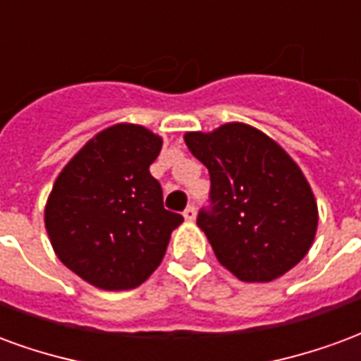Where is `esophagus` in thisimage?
Instances as JSON below:
<instances>
[{
	"mask_svg": "<svg viewBox=\"0 0 361 361\" xmlns=\"http://www.w3.org/2000/svg\"><path fill=\"white\" fill-rule=\"evenodd\" d=\"M195 216H197L195 207H193V204H189L188 209L183 211V219L188 220V222H193V220H195Z\"/></svg>",
	"mask_w": 361,
	"mask_h": 361,
	"instance_id": "1",
	"label": "esophagus"
}]
</instances>
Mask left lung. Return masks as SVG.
I'll list each match as a JSON object with an SVG mask.
<instances>
[{
  "instance_id": "8db88e82",
  "label": "left lung",
  "mask_w": 361,
  "mask_h": 361,
  "mask_svg": "<svg viewBox=\"0 0 361 361\" xmlns=\"http://www.w3.org/2000/svg\"><path fill=\"white\" fill-rule=\"evenodd\" d=\"M211 176V209L197 226L212 251L243 282H271L302 261L319 212L305 176L279 142L247 123L183 135Z\"/></svg>"
}]
</instances>
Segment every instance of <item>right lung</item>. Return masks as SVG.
Here are the masks:
<instances>
[{
  "label": "right lung",
  "mask_w": 361,
  "mask_h": 361,
  "mask_svg": "<svg viewBox=\"0 0 361 361\" xmlns=\"http://www.w3.org/2000/svg\"><path fill=\"white\" fill-rule=\"evenodd\" d=\"M162 137L118 123L94 135L67 166L44 211L58 259L102 290H131L157 271L170 235L183 222L166 211L149 172Z\"/></svg>",
  "instance_id": "right-lung-1"
}]
</instances>
